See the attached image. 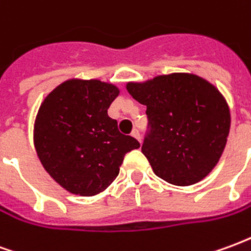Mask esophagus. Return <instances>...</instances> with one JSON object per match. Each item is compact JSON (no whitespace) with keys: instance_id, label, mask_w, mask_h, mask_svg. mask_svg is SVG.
<instances>
[{"instance_id":"34e87169","label":"esophagus","mask_w":251,"mask_h":251,"mask_svg":"<svg viewBox=\"0 0 251 251\" xmlns=\"http://www.w3.org/2000/svg\"><path fill=\"white\" fill-rule=\"evenodd\" d=\"M131 136L134 137L138 142H141V137H140V131H138V129H133V131H131Z\"/></svg>"}]
</instances>
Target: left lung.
<instances>
[{
    "label": "left lung",
    "instance_id": "left-lung-1",
    "mask_svg": "<svg viewBox=\"0 0 251 251\" xmlns=\"http://www.w3.org/2000/svg\"><path fill=\"white\" fill-rule=\"evenodd\" d=\"M126 90L147 106L152 129L141 152L153 172L180 187L208 176L225 151L231 124L223 94L191 72L127 82Z\"/></svg>",
    "mask_w": 251,
    "mask_h": 251
}]
</instances>
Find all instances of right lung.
Segmentation results:
<instances>
[{"label":"right lung","instance_id":"obj_1","mask_svg":"<svg viewBox=\"0 0 251 251\" xmlns=\"http://www.w3.org/2000/svg\"><path fill=\"white\" fill-rule=\"evenodd\" d=\"M120 88L99 79L72 77L41 102L33 125L37 157L62 188L79 196L103 192L140 142L118 130L107 109Z\"/></svg>","mask_w":251,"mask_h":251}]
</instances>
